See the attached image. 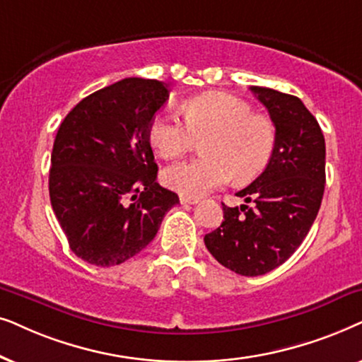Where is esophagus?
Wrapping results in <instances>:
<instances>
[{"mask_svg": "<svg viewBox=\"0 0 362 362\" xmlns=\"http://www.w3.org/2000/svg\"><path fill=\"white\" fill-rule=\"evenodd\" d=\"M197 200L195 197H187V195H180V204L182 205H192V204H197Z\"/></svg>", "mask_w": 362, "mask_h": 362, "instance_id": "34e87169", "label": "esophagus"}]
</instances>
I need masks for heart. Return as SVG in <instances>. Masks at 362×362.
Returning a JSON list of instances; mask_svg holds the SVG:
<instances>
[{"mask_svg": "<svg viewBox=\"0 0 362 362\" xmlns=\"http://www.w3.org/2000/svg\"><path fill=\"white\" fill-rule=\"evenodd\" d=\"M185 122L167 112L148 125V141L162 158L184 156L204 142V158L167 167L162 180L180 195L200 197L228 184L257 178L272 162L278 129L267 114L225 93L197 95L182 104Z\"/></svg>", "mask_w": 362, "mask_h": 362, "instance_id": "heart-1", "label": "heart"}]
</instances>
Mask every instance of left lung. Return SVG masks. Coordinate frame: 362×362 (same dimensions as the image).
I'll return each mask as SVG.
<instances>
[{
  "mask_svg": "<svg viewBox=\"0 0 362 362\" xmlns=\"http://www.w3.org/2000/svg\"><path fill=\"white\" fill-rule=\"evenodd\" d=\"M250 89L276 124V148L268 167L237 192L247 205L221 204L223 221L204 242L225 268L259 276L285 263L310 231L325 194L326 146L315 115L296 95Z\"/></svg>",
  "mask_w": 362,
  "mask_h": 362,
  "instance_id": "left-lung-1",
  "label": "left lung"
}]
</instances>
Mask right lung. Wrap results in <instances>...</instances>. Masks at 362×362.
<instances>
[{"mask_svg":"<svg viewBox=\"0 0 362 362\" xmlns=\"http://www.w3.org/2000/svg\"><path fill=\"white\" fill-rule=\"evenodd\" d=\"M168 99L160 81L127 77L84 98L62 120L49 199L76 257L114 267L142 252L178 204L157 184L148 125Z\"/></svg>","mask_w":362,"mask_h":362,"instance_id":"right-lung-1","label":"right lung"}]
</instances>
